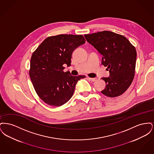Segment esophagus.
Masks as SVG:
<instances>
[{
	"label": "esophagus",
	"instance_id": "1",
	"mask_svg": "<svg viewBox=\"0 0 154 154\" xmlns=\"http://www.w3.org/2000/svg\"><path fill=\"white\" fill-rule=\"evenodd\" d=\"M88 79L89 80L92 81H93V82L96 81L97 80V77H95V78H90V77H88Z\"/></svg>",
	"mask_w": 154,
	"mask_h": 154
}]
</instances>
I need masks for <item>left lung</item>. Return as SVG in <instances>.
<instances>
[{
    "instance_id": "left-lung-1",
    "label": "left lung",
    "mask_w": 154,
    "mask_h": 154,
    "mask_svg": "<svg viewBox=\"0 0 154 154\" xmlns=\"http://www.w3.org/2000/svg\"><path fill=\"white\" fill-rule=\"evenodd\" d=\"M88 43L103 55L102 64L109 70V77H102L106 88L101 92L110 97L121 95L131 85L135 73L137 52L123 35L104 30L85 35Z\"/></svg>"
}]
</instances>
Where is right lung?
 Instances as JSON below:
<instances>
[{
	"instance_id": "obj_1",
	"label": "right lung",
	"mask_w": 154,
	"mask_h": 154,
	"mask_svg": "<svg viewBox=\"0 0 154 154\" xmlns=\"http://www.w3.org/2000/svg\"><path fill=\"white\" fill-rule=\"evenodd\" d=\"M81 35H59L46 38L32 55L30 78L39 97L52 106H60L73 95L75 85L85 75L65 72L64 64L71 65L74 50L84 44Z\"/></svg>"
}]
</instances>
